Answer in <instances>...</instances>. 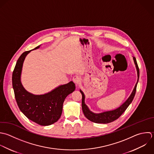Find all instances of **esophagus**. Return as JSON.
I'll use <instances>...</instances> for the list:
<instances>
[{"label":"esophagus","mask_w":154,"mask_h":154,"mask_svg":"<svg viewBox=\"0 0 154 154\" xmlns=\"http://www.w3.org/2000/svg\"><path fill=\"white\" fill-rule=\"evenodd\" d=\"M80 78L79 76L78 75H74L72 77V81L74 82V83H75L76 85H79L80 83Z\"/></svg>","instance_id":"esophagus-1"}]
</instances>
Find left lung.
<instances>
[{"label": "left lung", "instance_id": "left-lung-1", "mask_svg": "<svg viewBox=\"0 0 154 154\" xmlns=\"http://www.w3.org/2000/svg\"><path fill=\"white\" fill-rule=\"evenodd\" d=\"M133 59H134V62L136 65L137 71V77H138L137 82V83L135 85V87H134L131 95L130 96V97L127 99V100L123 104H122L118 109L113 110H111V111L104 112H103L101 113H94L92 112L89 109L88 106L85 104V97L83 92L80 90V92L82 93V110H83V112L85 116H86V118L88 119H89V121H91L93 122H95V123L108 124V123H110V122L116 120L117 119H118L122 115V113L126 110V109L128 108V107L131 103V102L133 101V100L134 99V97L135 96L136 92L137 85L139 79V66H138V65H137V63L136 61V59L134 57H133Z\"/></svg>", "mask_w": 154, "mask_h": 154}]
</instances>
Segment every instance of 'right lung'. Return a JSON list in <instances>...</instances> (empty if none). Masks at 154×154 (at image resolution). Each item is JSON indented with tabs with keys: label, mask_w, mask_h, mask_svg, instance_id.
Instances as JSON below:
<instances>
[{
	"label": "right lung",
	"mask_w": 154,
	"mask_h": 154,
	"mask_svg": "<svg viewBox=\"0 0 154 154\" xmlns=\"http://www.w3.org/2000/svg\"><path fill=\"white\" fill-rule=\"evenodd\" d=\"M40 45L33 50L39 48ZM30 51L21 54L13 71L12 82L15 98L20 110L29 119L40 125L47 126L55 123L60 118L65 99L74 91L75 86L70 82L44 95H33L27 92L23 88L20 77L23 62Z\"/></svg>",
	"instance_id": "1"
}]
</instances>
